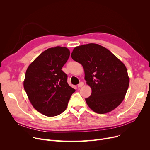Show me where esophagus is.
<instances>
[{"label":"esophagus","mask_w":150,"mask_h":150,"mask_svg":"<svg viewBox=\"0 0 150 150\" xmlns=\"http://www.w3.org/2000/svg\"><path fill=\"white\" fill-rule=\"evenodd\" d=\"M84 85V83L83 82H80L79 84H78V88H80V87H82V86Z\"/></svg>","instance_id":"34e87169"}]
</instances>
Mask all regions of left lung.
Listing matches in <instances>:
<instances>
[{
    "mask_svg": "<svg viewBox=\"0 0 150 150\" xmlns=\"http://www.w3.org/2000/svg\"><path fill=\"white\" fill-rule=\"evenodd\" d=\"M71 57L84 68V79L92 89L91 96L85 100L93 111L108 113L122 103L129 78L127 67L113 53L91 43L76 47Z\"/></svg>",
    "mask_w": 150,
    "mask_h": 150,
    "instance_id": "8db88e82",
    "label": "left lung"
}]
</instances>
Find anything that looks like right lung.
Instances as JSON below:
<instances>
[{"mask_svg":"<svg viewBox=\"0 0 150 150\" xmlns=\"http://www.w3.org/2000/svg\"><path fill=\"white\" fill-rule=\"evenodd\" d=\"M70 56L66 47L47 49L28 67L23 88L31 105L42 114L53 117L64 112L75 91L61 70Z\"/></svg>","mask_w":150,"mask_h":150,"instance_id":"obj_1","label":"right lung"}]
</instances>
